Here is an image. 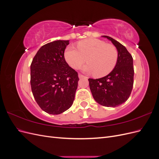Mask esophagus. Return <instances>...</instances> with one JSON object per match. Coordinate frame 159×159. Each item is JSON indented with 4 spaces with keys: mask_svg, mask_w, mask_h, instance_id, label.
Instances as JSON below:
<instances>
[{
    "mask_svg": "<svg viewBox=\"0 0 159 159\" xmlns=\"http://www.w3.org/2000/svg\"><path fill=\"white\" fill-rule=\"evenodd\" d=\"M78 76H79V78H84V77H85L84 75L81 74H79Z\"/></svg>",
    "mask_w": 159,
    "mask_h": 159,
    "instance_id": "esophagus-1",
    "label": "esophagus"
}]
</instances>
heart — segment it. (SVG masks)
<instances>
[{
    "label": "heart",
    "instance_id": "heart-1",
    "mask_svg": "<svg viewBox=\"0 0 159 159\" xmlns=\"http://www.w3.org/2000/svg\"><path fill=\"white\" fill-rule=\"evenodd\" d=\"M77 47L78 50L73 46L67 47L64 52L66 61L74 69L80 68L86 61L88 64L84 70L93 74L96 78H102L111 73L117 65L119 53L112 44L89 38L79 42Z\"/></svg>",
    "mask_w": 159,
    "mask_h": 159
}]
</instances>
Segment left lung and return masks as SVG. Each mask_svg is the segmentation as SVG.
<instances>
[{
	"label": "left lung",
	"mask_w": 159,
	"mask_h": 159,
	"mask_svg": "<svg viewBox=\"0 0 159 159\" xmlns=\"http://www.w3.org/2000/svg\"><path fill=\"white\" fill-rule=\"evenodd\" d=\"M117 48L119 57L117 65L107 75L99 79L89 78V85L94 99L105 107H115L129 99L133 87V57L127 48L111 37L103 36Z\"/></svg>",
	"instance_id": "8db88e82"
}]
</instances>
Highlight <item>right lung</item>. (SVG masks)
Returning a JSON list of instances; mask_svg holds the SVG:
<instances>
[{
    "label": "right lung",
    "instance_id": "obj_1",
    "mask_svg": "<svg viewBox=\"0 0 159 159\" xmlns=\"http://www.w3.org/2000/svg\"><path fill=\"white\" fill-rule=\"evenodd\" d=\"M69 40L42 46L30 66V85L36 103L44 111L57 115L73 104L78 84V72L69 66L64 51Z\"/></svg>",
    "mask_w": 159,
    "mask_h": 159
}]
</instances>
